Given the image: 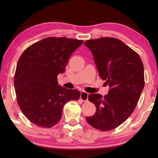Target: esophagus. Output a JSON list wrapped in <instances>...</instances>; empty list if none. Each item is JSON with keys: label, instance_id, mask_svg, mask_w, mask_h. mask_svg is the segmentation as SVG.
<instances>
[{"label": "esophagus", "instance_id": "1", "mask_svg": "<svg viewBox=\"0 0 158 158\" xmlns=\"http://www.w3.org/2000/svg\"><path fill=\"white\" fill-rule=\"evenodd\" d=\"M88 93H87L86 92H81V96H80V99L83 102H87L88 100Z\"/></svg>", "mask_w": 158, "mask_h": 158}]
</instances>
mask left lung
Here are the masks:
<instances>
[{"mask_svg":"<svg viewBox=\"0 0 158 158\" xmlns=\"http://www.w3.org/2000/svg\"><path fill=\"white\" fill-rule=\"evenodd\" d=\"M84 45L92 53L100 77L110 87L104 97L88 96L96 111L86 121L97 130H111L128 118L138 103L145 86L143 64L138 53L115 38L88 40Z\"/></svg>","mask_w":158,"mask_h":158,"instance_id":"obj_1","label":"left lung"}]
</instances>
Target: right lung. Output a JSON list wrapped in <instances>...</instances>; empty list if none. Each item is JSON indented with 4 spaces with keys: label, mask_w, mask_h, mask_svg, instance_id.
<instances>
[{
    "label": "right lung",
    "mask_w": 158,
    "mask_h": 158,
    "mask_svg": "<svg viewBox=\"0 0 158 158\" xmlns=\"http://www.w3.org/2000/svg\"><path fill=\"white\" fill-rule=\"evenodd\" d=\"M82 40L48 37L29 46L19 57L14 75L16 98L26 118L41 127L59 122L66 103L80 98L77 89L58 85L72 53Z\"/></svg>",
    "instance_id": "add662e5"
}]
</instances>
